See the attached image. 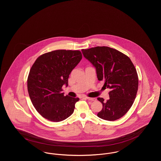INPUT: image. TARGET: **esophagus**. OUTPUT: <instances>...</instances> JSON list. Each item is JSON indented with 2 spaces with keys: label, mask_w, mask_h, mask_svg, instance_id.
I'll return each instance as SVG.
<instances>
[{
  "label": "esophagus",
  "mask_w": 161,
  "mask_h": 161,
  "mask_svg": "<svg viewBox=\"0 0 161 161\" xmlns=\"http://www.w3.org/2000/svg\"><path fill=\"white\" fill-rule=\"evenodd\" d=\"M85 98H86L87 100H89V101H95V100H96V98H91V97H86Z\"/></svg>",
  "instance_id": "esophagus-1"
}]
</instances>
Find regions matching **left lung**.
<instances>
[{
  "mask_svg": "<svg viewBox=\"0 0 161 161\" xmlns=\"http://www.w3.org/2000/svg\"><path fill=\"white\" fill-rule=\"evenodd\" d=\"M81 51L95 67L98 80L104 81L103 86L110 89L107 101L97 98L103 104L97 116L107 121L119 119L129 110L138 92V74L134 64L128 56L107 46Z\"/></svg>",
  "mask_w": 161,
  "mask_h": 161,
  "instance_id": "1",
  "label": "left lung"
}]
</instances>
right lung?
<instances>
[{"mask_svg":"<svg viewBox=\"0 0 161 161\" xmlns=\"http://www.w3.org/2000/svg\"><path fill=\"white\" fill-rule=\"evenodd\" d=\"M81 58L78 50H55L39 56L32 66L28 93L34 107L47 120L59 122L73 114L79 98L64 96L62 86H68L69 75Z\"/></svg>","mask_w":161,"mask_h":161,"instance_id":"obj_1","label":"right lung"}]
</instances>
